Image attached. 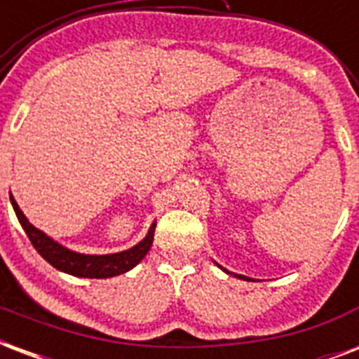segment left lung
Here are the masks:
<instances>
[{"instance_id":"obj_1","label":"left lung","mask_w":359,"mask_h":359,"mask_svg":"<svg viewBox=\"0 0 359 359\" xmlns=\"http://www.w3.org/2000/svg\"><path fill=\"white\" fill-rule=\"evenodd\" d=\"M216 264H218V262H216ZM218 266H219V264H218ZM219 268H222V266H219ZM222 270H224L225 273H231V276H235V278H238V279H248V281H250V279H251V278H245V276H240V273L229 272V270H225V268H222Z\"/></svg>"}]
</instances>
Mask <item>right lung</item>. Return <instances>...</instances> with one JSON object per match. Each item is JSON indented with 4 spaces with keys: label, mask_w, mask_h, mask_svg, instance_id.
I'll return each mask as SVG.
<instances>
[{
    "label": "right lung",
    "mask_w": 359,
    "mask_h": 359,
    "mask_svg": "<svg viewBox=\"0 0 359 359\" xmlns=\"http://www.w3.org/2000/svg\"><path fill=\"white\" fill-rule=\"evenodd\" d=\"M11 205L16 212L20 225L24 227L25 235L29 236L31 244L41 253L42 259L50 262L53 268H57L65 273H70V276H76V278L106 279L128 272L135 264L143 261V257L147 255V251L151 250L152 240H154L156 222L151 225L145 238L132 245L130 250L119 251V253H108V255H86V253H78V251L65 248L53 238H50L46 233L36 229L35 225L29 224V219L25 218L24 212L20 210L18 203L14 201L13 194H11Z\"/></svg>",
    "instance_id": "add662e5"
}]
</instances>
